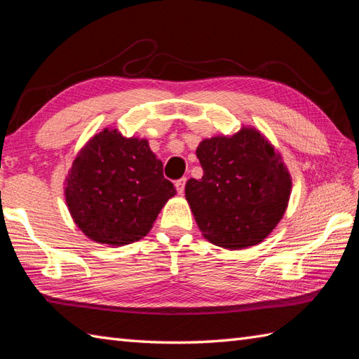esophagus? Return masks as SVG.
<instances>
[{"instance_id":"34e87169","label":"esophagus","mask_w":359,"mask_h":359,"mask_svg":"<svg viewBox=\"0 0 359 359\" xmlns=\"http://www.w3.org/2000/svg\"><path fill=\"white\" fill-rule=\"evenodd\" d=\"M185 184H187V179H180L175 182V189H177V194H184L185 193Z\"/></svg>"}]
</instances>
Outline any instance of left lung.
I'll use <instances>...</instances> for the list:
<instances>
[{
    "label": "left lung",
    "instance_id": "left-lung-1",
    "mask_svg": "<svg viewBox=\"0 0 359 359\" xmlns=\"http://www.w3.org/2000/svg\"><path fill=\"white\" fill-rule=\"evenodd\" d=\"M201 180L185 197L203 238L226 250L257 245L284 216L292 175L270 140L253 126L203 139L196 149Z\"/></svg>",
    "mask_w": 359,
    "mask_h": 359
}]
</instances>
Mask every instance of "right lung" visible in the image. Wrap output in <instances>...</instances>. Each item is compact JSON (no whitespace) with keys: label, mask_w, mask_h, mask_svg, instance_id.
<instances>
[{"label":"right lung","mask_w":359,"mask_h":359,"mask_svg":"<svg viewBox=\"0 0 359 359\" xmlns=\"http://www.w3.org/2000/svg\"><path fill=\"white\" fill-rule=\"evenodd\" d=\"M175 188L147 139L104 128L86 142L65 180L67 210L83 234L121 247L140 241Z\"/></svg>","instance_id":"add662e5"}]
</instances>
